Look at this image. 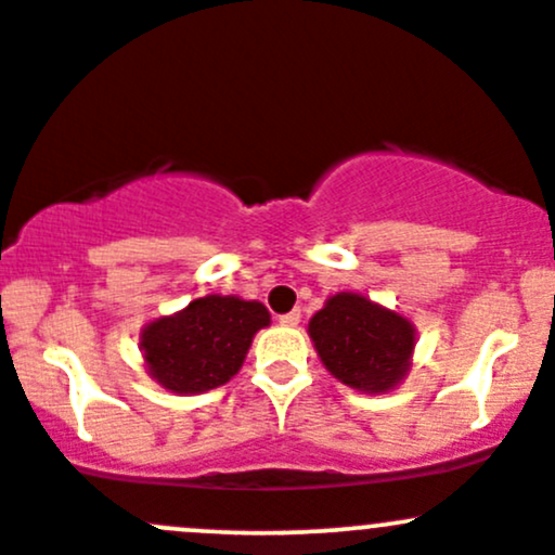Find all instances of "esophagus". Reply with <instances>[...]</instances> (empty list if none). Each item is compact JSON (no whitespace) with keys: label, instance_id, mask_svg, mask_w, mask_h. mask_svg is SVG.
I'll use <instances>...</instances> for the list:
<instances>
[{"label":"esophagus","instance_id":"34e87169","mask_svg":"<svg viewBox=\"0 0 555 555\" xmlns=\"http://www.w3.org/2000/svg\"><path fill=\"white\" fill-rule=\"evenodd\" d=\"M280 325H288V327H294V325H299V320H301V312L299 309H294V312H288V314H280Z\"/></svg>","mask_w":555,"mask_h":555}]
</instances>
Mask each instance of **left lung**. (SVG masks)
I'll use <instances>...</instances> for the list:
<instances>
[{
  "label": "left lung",
  "instance_id": "obj_1",
  "mask_svg": "<svg viewBox=\"0 0 555 555\" xmlns=\"http://www.w3.org/2000/svg\"><path fill=\"white\" fill-rule=\"evenodd\" d=\"M309 338L333 378L367 395L402 384L415 349L408 318L360 294H336L309 320Z\"/></svg>",
  "mask_w": 555,
  "mask_h": 555
}]
</instances>
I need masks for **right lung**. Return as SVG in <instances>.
Returning a JSON list of instances; mask_svg holds the SVG:
<instances>
[{
    "label": "right lung",
    "mask_w": 555,
    "mask_h": 555,
    "mask_svg": "<svg viewBox=\"0 0 555 555\" xmlns=\"http://www.w3.org/2000/svg\"><path fill=\"white\" fill-rule=\"evenodd\" d=\"M270 312L259 301L237 296H204L182 312L158 318L140 333V349L151 378L175 395L217 389L241 371L259 327Z\"/></svg>",
    "instance_id": "right-lung-1"
}]
</instances>
